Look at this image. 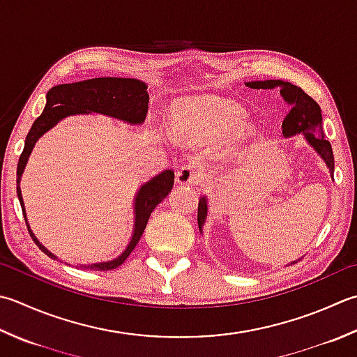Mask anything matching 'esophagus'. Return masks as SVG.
Instances as JSON below:
<instances>
[{
    "label": "esophagus",
    "instance_id": "esophagus-1",
    "mask_svg": "<svg viewBox=\"0 0 357 357\" xmlns=\"http://www.w3.org/2000/svg\"><path fill=\"white\" fill-rule=\"evenodd\" d=\"M202 179V172L198 169L197 165H184L181 167L176 173V181L179 184L185 185H193L201 183Z\"/></svg>",
    "mask_w": 357,
    "mask_h": 357
}]
</instances>
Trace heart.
I'll return each instance as SVG.
<instances>
[{
    "mask_svg": "<svg viewBox=\"0 0 357 357\" xmlns=\"http://www.w3.org/2000/svg\"><path fill=\"white\" fill-rule=\"evenodd\" d=\"M238 107L234 103L215 99V97H197L178 103L173 109V127L187 132L199 142H208L221 136H234L236 141L250 135V125L235 122Z\"/></svg>",
    "mask_w": 357,
    "mask_h": 357,
    "instance_id": "b5f03b06",
    "label": "heart"
}]
</instances>
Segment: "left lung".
I'll return each instance as SVG.
<instances>
[{"label":"left lung","instance_id":"obj_1","mask_svg":"<svg viewBox=\"0 0 357 357\" xmlns=\"http://www.w3.org/2000/svg\"><path fill=\"white\" fill-rule=\"evenodd\" d=\"M246 86L252 89H274L280 88V94L291 105V111L288 116L284 117L282 123L283 136H296V135H305L306 141L310 145L314 146L320 158H322L328 169L331 172V176L334 173V156L330 141H326L322 128V111H320L319 103L312 99L311 96L305 93L302 88L292 85L289 82L283 80H264V82H248ZM207 216V199L206 197H201L198 204V226L199 232H202V225H204ZM296 263V261H294ZM291 263V264H294Z\"/></svg>","mask_w":357,"mask_h":357}]
</instances>
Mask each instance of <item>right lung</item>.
Masks as SVG:
<instances>
[{
  "label": "right lung",
  "instance_id": "1",
  "mask_svg": "<svg viewBox=\"0 0 357 357\" xmlns=\"http://www.w3.org/2000/svg\"><path fill=\"white\" fill-rule=\"evenodd\" d=\"M146 111H149V93L146 85L136 79H119V77H100V79H89L75 83H66V85H57L47 91L46 107L32 125L31 131L27 132L23 153H21L18 167H17V195L20 199L21 208H23L24 221L27 230L32 236L33 243L43 250V252L57 260L52 252L41 244L37 236L29 227V222L26 218L24 202L21 197L20 181L21 174L24 172L27 159L31 156L35 142L38 137L51 130L54 125H57L61 119L73 114H88L99 113L105 116H111L114 119H121L128 123H142L145 121ZM174 181L173 170H164L158 176L150 179L137 190L135 201V229H132L131 240L127 249L111 261H102L94 264H80L82 269H96V271H111L127 260L131 250L136 248V244L141 240L145 230L146 222L155 207L170 193Z\"/></svg>",
  "mask_w": 357,
  "mask_h": 357
}]
</instances>
